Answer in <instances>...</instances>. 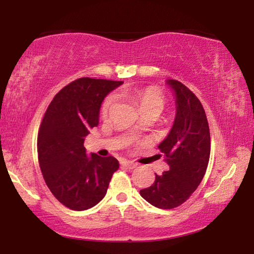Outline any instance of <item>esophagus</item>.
Returning a JSON list of instances; mask_svg holds the SVG:
<instances>
[{"mask_svg": "<svg viewBox=\"0 0 254 254\" xmlns=\"http://www.w3.org/2000/svg\"><path fill=\"white\" fill-rule=\"evenodd\" d=\"M121 165H122L123 167H126V168H128V169H133V168H135V167L137 166L135 162L128 161V160H123V161H121Z\"/></svg>", "mask_w": 254, "mask_h": 254, "instance_id": "obj_1", "label": "esophagus"}]
</instances>
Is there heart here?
I'll return each mask as SVG.
<instances>
[{"mask_svg": "<svg viewBox=\"0 0 254 254\" xmlns=\"http://www.w3.org/2000/svg\"><path fill=\"white\" fill-rule=\"evenodd\" d=\"M121 94L131 100L137 103L140 111L144 110H158L161 112L165 106V98L157 88L148 87V88H124L121 91ZM117 102V95L111 94L105 98L102 105V114L106 117L111 107Z\"/></svg>", "mask_w": 254, "mask_h": 254, "instance_id": "b5f03b06", "label": "heart"}]
</instances>
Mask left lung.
Here are the masks:
<instances>
[{"label": "left lung", "mask_w": 254, "mask_h": 254, "mask_svg": "<svg viewBox=\"0 0 254 254\" xmlns=\"http://www.w3.org/2000/svg\"><path fill=\"white\" fill-rule=\"evenodd\" d=\"M166 84L174 93L176 115L168 135L159 144L169 170L156 175L151 186L141 189L140 195L162 209L185 203L198 187L207 169L210 135L203 105L190 89L175 79Z\"/></svg>", "instance_id": "1"}]
</instances>
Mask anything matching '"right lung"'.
I'll return each mask as SVG.
<instances>
[{"mask_svg": "<svg viewBox=\"0 0 254 254\" xmlns=\"http://www.w3.org/2000/svg\"><path fill=\"white\" fill-rule=\"evenodd\" d=\"M123 81L79 78L65 86L47 109L38 133V159L47 186L66 207L85 210L104 198L114 157L86 153L85 136L98 126L101 105Z\"/></svg>", "mask_w": 254, "mask_h": 254, "instance_id": "right-lung-1", "label": "right lung"}]
</instances>
